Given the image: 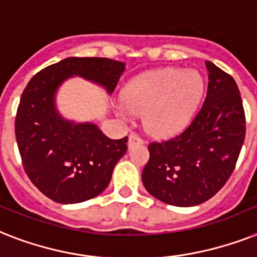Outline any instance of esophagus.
Masks as SVG:
<instances>
[{
  "label": "esophagus",
  "mask_w": 257,
  "mask_h": 257,
  "mask_svg": "<svg viewBox=\"0 0 257 257\" xmlns=\"http://www.w3.org/2000/svg\"><path fill=\"white\" fill-rule=\"evenodd\" d=\"M141 144H144V140L140 137L137 133H131L129 135V140H128V147L132 148L135 147V145H141Z\"/></svg>",
  "instance_id": "1"
}]
</instances>
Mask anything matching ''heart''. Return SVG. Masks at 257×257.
I'll return each instance as SVG.
<instances>
[{"mask_svg": "<svg viewBox=\"0 0 257 257\" xmlns=\"http://www.w3.org/2000/svg\"><path fill=\"white\" fill-rule=\"evenodd\" d=\"M203 92L204 80L197 71H150L125 85L120 112L144 113V124L154 135H174L191 121Z\"/></svg>", "mask_w": 257, "mask_h": 257, "instance_id": "heart-1", "label": "heart"}]
</instances>
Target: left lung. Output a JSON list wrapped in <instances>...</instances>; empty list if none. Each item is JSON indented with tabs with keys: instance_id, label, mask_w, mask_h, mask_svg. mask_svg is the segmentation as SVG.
<instances>
[{
	"instance_id": "obj_1",
	"label": "left lung",
	"mask_w": 257,
	"mask_h": 257,
	"mask_svg": "<svg viewBox=\"0 0 257 257\" xmlns=\"http://www.w3.org/2000/svg\"><path fill=\"white\" fill-rule=\"evenodd\" d=\"M207 95L201 110L183 132L150 143L143 170L145 189L165 203L191 207L208 201L224 186L236 165L245 114L236 83L211 62Z\"/></svg>"
}]
</instances>
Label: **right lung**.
<instances>
[{"mask_svg":"<svg viewBox=\"0 0 257 257\" xmlns=\"http://www.w3.org/2000/svg\"><path fill=\"white\" fill-rule=\"evenodd\" d=\"M125 64L108 58H67L27 83L16 116V139L30 181L58 203H79L107 189L128 137L110 140L97 125L64 120L55 108L58 87L72 75L113 92Z\"/></svg>","mask_w":257,"mask_h":257,"instance_id":"add662e5","label":"right lung"}]
</instances>
